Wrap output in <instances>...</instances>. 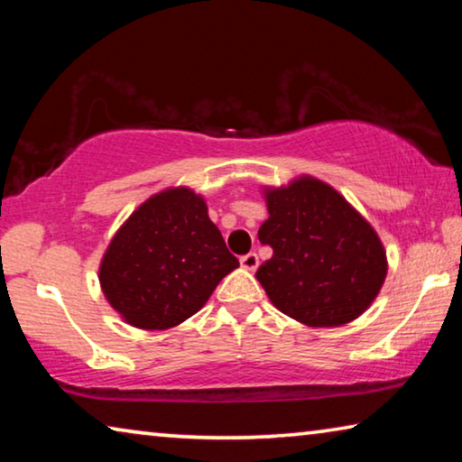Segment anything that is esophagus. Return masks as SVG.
I'll return each mask as SVG.
<instances>
[{"label":"esophagus","instance_id":"1","mask_svg":"<svg viewBox=\"0 0 462 462\" xmlns=\"http://www.w3.org/2000/svg\"><path fill=\"white\" fill-rule=\"evenodd\" d=\"M240 264L248 271H254L259 267V256H256V253H248L245 256H240Z\"/></svg>","mask_w":462,"mask_h":462}]
</instances>
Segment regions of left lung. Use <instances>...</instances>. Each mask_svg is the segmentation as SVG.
Instances as JSON below:
<instances>
[{"label": "left lung", "instance_id": "left-lung-1", "mask_svg": "<svg viewBox=\"0 0 462 462\" xmlns=\"http://www.w3.org/2000/svg\"><path fill=\"white\" fill-rule=\"evenodd\" d=\"M259 228L273 256L256 271L271 301L301 324L342 326L361 316L387 275L377 234L330 185L301 177L267 191Z\"/></svg>", "mask_w": 462, "mask_h": 462}]
</instances>
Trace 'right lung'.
<instances>
[{
	"instance_id": "add662e5",
	"label": "right lung",
	"mask_w": 462,
	"mask_h": 462,
	"mask_svg": "<svg viewBox=\"0 0 462 462\" xmlns=\"http://www.w3.org/2000/svg\"><path fill=\"white\" fill-rule=\"evenodd\" d=\"M236 267L206 201L177 187L128 217L101 261L99 283L128 324L167 330L193 316Z\"/></svg>"
}]
</instances>
